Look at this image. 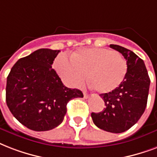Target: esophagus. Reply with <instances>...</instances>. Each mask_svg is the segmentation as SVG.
<instances>
[{"mask_svg":"<svg viewBox=\"0 0 157 157\" xmlns=\"http://www.w3.org/2000/svg\"><path fill=\"white\" fill-rule=\"evenodd\" d=\"M88 97H89V96H88V94H87V92H85V91H83V98H84L85 99H87V98H88Z\"/></svg>","mask_w":157,"mask_h":157,"instance_id":"obj_1","label":"esophagus"}]
</instances>
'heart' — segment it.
<instances>
[{
	"mask_svg": "<svg viewBox=\"0 0 157 157\" xmlns=\"http://www.w3.org/2000/svg\"><path fill=\"white\" fill-rule=\"evenodd\" d=\"M59 76L70 87H79L88 82L96 92H113L124 80L128 64L118 52L105 48H86L75 52L70 60L62 55L56 60Z\"/></svg>",
	"mask_w": 157,
	"mask_h": 157,
	"instance_id": "obj_1",
	"label": "heart"
}]
</instances>
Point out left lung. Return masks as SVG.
Here are the masks:
<instances>
[{"mask_svg":"<svg viewBox=\"0 0 157 157\" xmlns=\"http://www.w3.org/2000/svg\"><path fill=\"white\" fill-rule=\"evenodd\" d=\"M110 47L120 52L128 64L123 82L113 92L101 94L105 107L101 112L91 114L96 126L110 133L128 130L140 119L147 106L150 78L144 62L130 50L119 45Z\"/></svg>","mask_w":157,"mask_h":157,"instance_id":"8db88e82","label":"left lung"}]
</instances>
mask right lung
Here are the masks:
<instances>
[{"label":"right lung","instance_id":"add662e5","mask_svg":"<svg viewBox=\"0 0 157 157\" xmlns=\"http://www.w3.org/2000/svg\"><path fill=\"white\" fill-rule=\"evenodd\" d=\"M59 50L42 48L19 59L6 82V99L17 120L29 129L47 131L62 123L71 99L83 98L65 87L52 67Z\"/></svg>","mask_w":157,"mask_h":157}]
</instances>
